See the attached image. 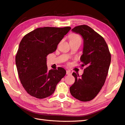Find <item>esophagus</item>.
<instances>
[{
	"label": "esophagus",
	"instance_id": "1",
	"mask_svg": "<svg viewBox=\"0 0 125 125\" xmlns=\"http://www.w3.org/2000/svg\"><path fill=\"white\" fill-rule=\"evenodd\" d=\"M66 74H67V75H71V72H70V71L66 70Z\"/></svg>",
	"mask_w": 125,
	"mask_h": 125
}]
</instances>
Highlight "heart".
<instances>
[{
	"label": "heart",
	"mask_w": 125,
	"mask_h": 125,
	"mask_svg": "<svg viewBox=\"0 0 125 125\" xmlns=\"http://www.w3.org/2000/svg\"><path fill=\"white\" fill-rule=\"evenodd\" d=\"M71 40H80L81 41V39L80 37L77 34H73V36H71Z\"/></svg>",
	"instance_id": "heart-1"
}]
</instances>
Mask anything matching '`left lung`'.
<instances>
[{"instance_id": "obj_1", "label": "left lung", "mask_w": 125, "mask_h": 125, "mask_svg": "<svg viewBox=\"0 0 125 125\" xmlns=\"http://www.w3.org/2000/svg\"><path fill=\"white\" fill-rule=\"evenodd\" d=\"M72 31L80 34L83 39L81 66H86L80 76L73 73L75 83L70 87L71 95L82 102L94 99L105 82L111 62V54L104 39L87 25L76 26Z\"/></svg>"}]
</instances>
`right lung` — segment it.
<instances>
[{"label":"right lung","mask_w":125,"mask_h":125,"mask_svg":"<svg viewBox=\"0 0 125 125\" xmlns=\"http://www.w3.org/2000/svg\"><path fill=\"white\" fill-rule=\"evenodd\" d=\"M71 29L70 27L38 28L22 39L15 62L21 84L32 97L38 99L49 97L66 75L62 67L48 70L46 57L55 51Z\"/></svg>","instance_id":"right-lung-1"}]
</instances>
